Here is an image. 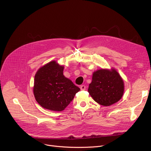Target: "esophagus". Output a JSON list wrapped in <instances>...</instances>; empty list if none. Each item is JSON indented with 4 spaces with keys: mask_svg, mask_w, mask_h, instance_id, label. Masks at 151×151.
Listing matches in <instances>:
<instances>
[{
    "mask_svg": "<svg viewBox=\"0 0 151 151\" xmlns=\"http://www.w3.org/2000/svg\"><path fill=\"white\" fill-rule=\"evenodd\" d=\"M80 88L81 90H85L86 89V86L83 85H81L80 86Z\"/></svg>",
    "mask_w": 151,
    "mask_h": 151,
    "instance_id": "obj_1",
    "label": "esophagus"
}]
</instances>
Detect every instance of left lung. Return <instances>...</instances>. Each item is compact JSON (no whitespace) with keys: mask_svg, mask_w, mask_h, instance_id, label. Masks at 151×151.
Returning a JSON list of instances; mask_svg holds the SVG:
<instances>
[{"mask_svg":"<svg viewBox=\"0 0 151 151\" xmlns=\"http://www.w3.org/2000/svg\"><path fill=\"white\" fill-rule=\"evenodd\" d=\"M124 90V81L114 69H101L94 72L88 89L94 100L104 106L118 101L123 96Z\"/></svg>","mask_w":151,"mask_h":151,"instance_id":"8db88e82","label":"left lung"}]
</instances>
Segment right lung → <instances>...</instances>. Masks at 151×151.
Returning a JSON list of instances; mask_svg holds the SVG:
<instances>
[{
    "label": "right lung",
    "instance_id": "right-lung-1",
    "mask_svg": "<svg viewBox=\"0 0 151 151\" xmlns=\"http://www.w3.org/2000/svg\"><path fill=\"white\" fill-rule=\"evenodd\" d=\"M64 66L52 61L40 68L35 76L33 93L37 102L45 109L62 111L80 88L63 75Z\"/></svg>",
    "mask_w": 151,
    "mask_h": 151
}]
</instances>
